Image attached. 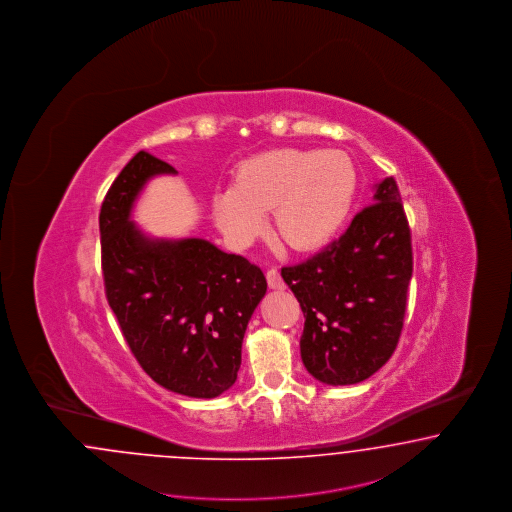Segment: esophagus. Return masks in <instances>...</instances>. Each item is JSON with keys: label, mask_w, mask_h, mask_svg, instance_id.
<instances>
[{"label": "esophagus", "mask_w": 512, "mask_h": 512, "mask_svg": "<svg viewBox=\"0 0 512 512\" xmlns=\"http://www.w3.org/2000/svg\"><path fill=\"white\" fill-rule=\"evenodd\" d=\"M265 277H267L269 288H273V290H282V288L286 286L284 281H282L281 273H279L277 267H271V269L265 273Z\"/></svg>", "instance_id": "34e87169"}]
</instances>
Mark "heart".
I'll list each match as a JSON object with an SVG mask.
<instances>
[{"label":"heart","mask_w":512,"mask_h":512,"mask_svg":"<svg viewBox=\"0 0 512 512\" xmlns=\"http://www.w3.org/2000/svg\"><path fill=\"white\" fill-rule=\"evenodd\" d=\"M358 194L356 165L341 150H267L237 167L213 196L216 224L245 243L273 209L277 235L294 250H313L343 228Z\"/></svg>","instance_id":"obj_1"}]
</instances>
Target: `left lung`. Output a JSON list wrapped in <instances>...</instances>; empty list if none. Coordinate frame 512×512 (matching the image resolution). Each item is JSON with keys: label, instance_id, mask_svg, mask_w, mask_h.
I'll return each mask as SVG.
<instances>
[{"label": "left lung", "instance_id": "obj_1", "mask_svg": "<svg viewBox=\"0 0 512 512\" xmlns=\"http://www.w3.org/2000/svg\"><path fill=\"white\" fill-rule=\"evenodd\" d=\"M305 316L301 360L314 379H369L394 354L413 277L411 230L394 177L375 186L348 230L307 262L281 269Z\"/></svg>", "mask_w": 512, "mask_h": 512}]
</instances>
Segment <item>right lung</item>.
<instances>
[{"instance_id": "1", "label": "right lung", "mask_w": 512, "mask_h": 512, "mask_svg": "<svg viewBox=\"0 0 512 512\" xmlns=\"http://www.w3.org/2000/svg\"><path fill=\"white\" fill-rule=\"evenodd\" d=\"M175 167L141 150L120 171L99 213L105 296L150 379L211 399L237 380L248 320L267 290L247 258L205 239H150L130 220L156 175Z\"/></svg>"}]
</instances>
